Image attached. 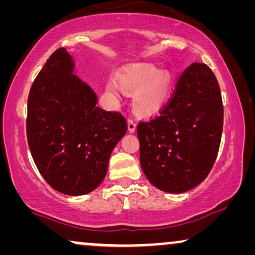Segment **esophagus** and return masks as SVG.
<instances>
[{
    "label": "esophagus",
    "mask_w": 255,
    "mask_h": 255,
    "mask_svg": "<svg viewBox=\"0 0 255 255\" xmlns=\"http://www.w3.org/2000/svg\"><path fill=\"white\" fill-rule=\"evenodd\" d=\"M135 128H137V124H135V122L132 120V118H128V128L130 132H134L135 131Z\"/></svg>",
    "instance_id": "obj_1"
}]
</instances>
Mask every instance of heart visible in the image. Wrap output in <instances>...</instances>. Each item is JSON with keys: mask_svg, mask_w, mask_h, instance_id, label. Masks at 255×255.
I'll use <instances>...</instances> for the list:
<instances>
[{"mask_svg": "<svg viewBox=\"0 0 255 255\" xmlns=\"http://www.w3.org/2000/svg\"><path fill=\"white\" fill-rule=\"evenodd\" d=\"M116 85L110 82L108 93L118 95L120 88L133 93V108L140 115H152L166 102L172 86V74L166 69H158L152 64H135L120 69Z\"/></svg>", "mask_w": 255, "mask_h": 255, "instance_id": "heart-1", "label": "heart"}]
</instances>
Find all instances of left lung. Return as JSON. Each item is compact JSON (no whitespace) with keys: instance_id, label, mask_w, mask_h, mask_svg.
Returning <instances> with one entry per match:
<instances>
[{"instance_id":"8db88e82","label":"left lung","mask_w":255,"mask_h":255,"mask_svg":"<svg viewBox=\"0 0 255 255\" xmlns=\"http://www.w3.org/2000/svg\"><path fill=\"white\" fill-rule=\"evenodd\" d=\"M223 120L214 72L203 62H193L177 78L159 115L138 123L140 165L149 182L175 194L200 184L217 158Z\"/></svg>"}]
</instances>
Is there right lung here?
<instances>
[{
  "label": "right lung",
  "mask_w": 255,
  "mask_h": 255,
  "mask_svg": "<svg viewBox=\"0 0 255 255\" xmlns=\"http://www.w3.org/2000/svg\"><path fill=\"white\" fill-rule=\"evenodd\" d=\"M96 103L93 89L73 75L64 47L50 55L31 86L27 144L41 176L62 194L78 196L99 187L128 130L123 115Z\"/></svg>",
  "instance_id": "add662e5"
}]
</instances>
